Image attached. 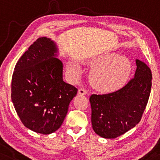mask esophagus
<instances>
[{
	"mask_svg": "<svg viewBox=\"0 0 160 160\" xmlns=\"http://www.w3.org/2000/svg\"><path fill=\"white\" fill-rule=\"evenodd\" d=\"M87 93V90L84 88H81L78 90V94L80 95H86Z\"/></svg>",
	"mask_w": 160,
	"mask_h": 160,
	"instance_id": "34e87169",
	"label": "esophagus"
}]
</instances>
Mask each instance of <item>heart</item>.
I'll use <instances>...</instances> for the list:
<instances>
[{
    "label": "heart",
    "instance_id": "b5f03b06",
    "mask_svg": "<svg viewBox=\"0 0 160 160\" xmlns=\"http://www.w3.org/2000/svg\"><path fill=\"white\" fill-rule=\"evenodd\" d=\"M88 64L93 68L89 77L91 85L102 92H111L121 88L131 70L130 61L116 53L101 55ZM67 71L73 78H78L82 73L81 68L74 61L68 63Z\"/></svg>",
    "mask_w": 160,
    "mask_h": 160
}]
</instances>
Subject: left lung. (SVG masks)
<instances>
[{
	"label": "left lung",
	"mask_w": 160,
	"mask_h": 160,
	"mask_svg": "<svg viewBox=\"0 0 160 160\" xmlns=\"http://www.w3.org/2000/svg\"><path fill=\"white\" fill-rule=\"evenodd\" d=\"M135 77L122 88L90 97L93 129L100 137L116 138L140 122L148 103L152 74L143 61L136 59Z\"/></svg>",
	"instance_id": "1"
}]
</instances>
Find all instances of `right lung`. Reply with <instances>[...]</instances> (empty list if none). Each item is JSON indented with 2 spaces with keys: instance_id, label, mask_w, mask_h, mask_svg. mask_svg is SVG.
<instances>
[{
  "instance_id": "add662e5",
  "label": "right lung",
  "mask_w": 160,
  "mask_h": 160,
  "mask_svg": "<svg viewBox=\"0 0 160 160\" xmlns=\"http://www.w3.org/2000/svg\"><path fill=\"white\" fill-rule=\"evenodd\" d=\"M56 45L39 38L17 63L12 79V100L27 128L49 135L60 128L78 89L63 80V63Z\"/></svg>"
}]
</instances>
